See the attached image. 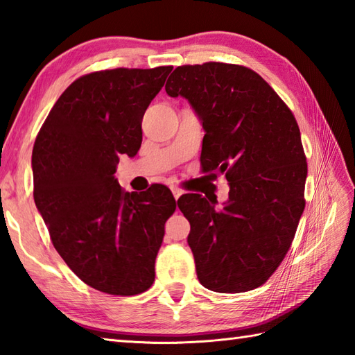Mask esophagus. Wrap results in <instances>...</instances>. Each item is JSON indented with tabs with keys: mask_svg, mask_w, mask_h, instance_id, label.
Instances as JSON below:
<instances>
[{
	"mask_svg": "<svg viewBox=\"0 0 355 355\" xmlns=\"http://www.w3.org/2000/svg\"><path fill=\"white\" fill-rule=\"evenodd\" d=\"M171 191H172V194H173V197H175V200H178L180 197H182V194H183V191H182V189H180V188H172Z\"/></svg>",
	"mask_w": 355,
	"mask_h": 355,
	"instance_id": "1",
	"label": "esophagus"
}]
</instances>
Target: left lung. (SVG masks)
<instances>
[{
    "mask_svg": "<svg viewBox=\"0 0 355 355\" xmlns=\"http://www.w3.org/2000/svg\"><path fill=\"white\" fill-rule=\"evenodd\" d=\"M166 93L188 99L205 130L203 171L230 183L222 209L198 194L177 202L200 284L220 293L259 287L286 257L306 206L295 116L259 74L231 63L178 67Z\"/></svg>",
    "mask_w": 355,
    "mask_h": 355,
    "instance_id": "8db88e82",
    "label": "left lung"
}]
</instances>
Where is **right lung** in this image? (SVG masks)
Listing matches in <instances>:
<instances>
[{"label": "right lung", "mask_w": 355, "mask_h": 355, "mask_svg": "<svg viewBox=\"0 0 355 355\" xmlns=\"http://www.w3.org/2000/svg\"><path fill=\"white\" fill-rule=\"evenodd\" d=\"M171 71L116 68L82 76L57 99L37 135L35 206L57 253L99 292L132 296L155 281L175 198L163 184L125 192L114 172L121 155L138 153L143 116Z\"/></svg>", "instance_id": "obj_1"}]
</instances>
